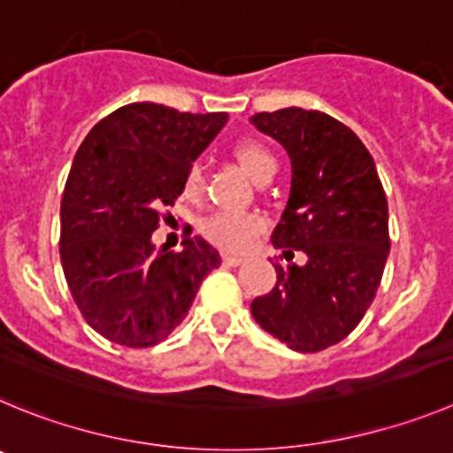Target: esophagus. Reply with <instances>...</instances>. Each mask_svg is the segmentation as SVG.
I'll list each match as a JSON object with an SVG mask.
<instances>
[{
    "label": "esophagus",
    "instance_id": "obj_1",
    "mask_svg": "<svg viewBox=\"0 0 453 453\" xmlns=\"http://www.w3.org/2000/svg\"><path fill=\"white\" fill-rule=\"evenodd\" d=\"M243 259H246V257L232 255V252H223V262H226L227 266H239V264H242Z\"/></svg>",
    "mask_w": 453,
    "mask_h": 453
}]
</instances>
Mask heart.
Masks as SVG:
<instances>
[{
  "label": "heart",
  "mask_w": 453,
  "mask_h": 453,
  "mask_svg": "<svg viewBox=\"0 0 453 453\" xmlns=\"http://www.w3.org/2000/svg\"><path fill=\"white\" fill-rule=\"evenodd\" d=\"M234 156L246 171L248 176L255 182H262L266 178H273L277 171V160L273 156V150L264 146L262 142L257 140H243L236 144ZM185 196L194 198L201 194L203 187V171L201 165H194L187 169L185 173ZM264 221L262 217L250 214V211H214L211 217L203 221L201 230L203 234L217 246L227 248V250H243L252 243L259 232H262Z\"/></svg>",
  "instance_id": "b5f03b06"
}]
</instances>
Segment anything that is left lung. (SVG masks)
I'll use <instances>...</instances> for the list:
<instances>
[{"mask_svg": "<svg viewBox=\"0 0 453 453\" xmlns=\"http://www.w3.org/2000/svg\"><path fill=\"white\" fill-rule=\"evenodd\" d=\"M252 126L284 146L291 191L273 246L304 264H275L271 293L250 311L296 352L343 341L372 304L390 252L388 203L372 156L348 126L318 110L257 112Z\"/></svg>", "mask_w": 453, "mask_h": 453, "instance_id": "8db88e82", "label": "left lung"}]
</instances>
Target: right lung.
Returning <instances> with one entry per match:
<instances>
[{
	"mask_svg": "<svg viewBox=\"0 0 453 453\" xmlns=\"http://www.w3.org/2000/svg\"><path fill=\"white\" fill-rule=\"evenodd\" d=\"M227 124L226 112L191 115L128 104L89 130L60 203V262L92 329L126 348H150L185 320L221 255L203 236L157 250L162 207Z\"/></svg>",
	"mask_w": 453,
	"mask_h": 453,
	"instance_id": "obj_1",
	"label": "right lung"
}]
</instances>
